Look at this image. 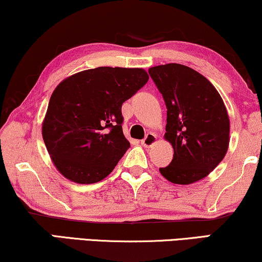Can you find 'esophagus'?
I'll list each match as a JSON object with an SVG mask.
<instances>
[{
  "mask_svg": "<svg viewBox=\"0 0 262 262\" xmlns=\"http://www.w3.org/2000/svg\"><path fill=\"white\" fill-rule=\"evenodd\" d=\"M156 142H157L156 135L148 134V135H146V137L141 142V144L144 146V148H150V146H152Z\"/></svg>",
  "mask_w": 262,
  "mask_h": 262,
  "instance_id": "34e87169",
  "label": "esophagus"
}]
</instances>
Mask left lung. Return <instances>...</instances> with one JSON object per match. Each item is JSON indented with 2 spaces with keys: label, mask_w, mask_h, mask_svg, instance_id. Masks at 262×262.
<instances>
[{
  "label": "left lung",
  "mask_w": 262,
  "mask_h": 262,
  "mask_svg": "<svg viewBox=\"0 0 262 262\" xmlns=\"http://www.w3.org/2000/svg\"><path fill=\"white\" fill-rule=\"evenodd\" d=\"M149 74L166 102L164 138L174 149L170 164L160 173L178 185L202 180L229 148L230 120L223 99L205 76L182 64L152 67Z\"/></svg>",
  "instance_id": "obj_1"
}]
</instances>
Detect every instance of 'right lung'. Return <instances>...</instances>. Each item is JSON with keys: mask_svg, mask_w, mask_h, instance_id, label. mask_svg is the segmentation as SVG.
I'll return each instance as SVG.
<instances>
[{"mask_svg": "<svg viewBox=\"0 0 262 262\" xmlns=\"http://www.w3.org/2000/svg\"><path fill=\"white\" fill-rule=\"evenodd\" d=\"M148 80L142 68L99 67L71 75L57 85L41 135L64 178L88 185L111 174L130 148L121 127V105Z\"/></svg>", "mask_w": 262, "mask_h": 262, "instance_id": "right-lung-1", "label": "right lung"}]
</instances>
